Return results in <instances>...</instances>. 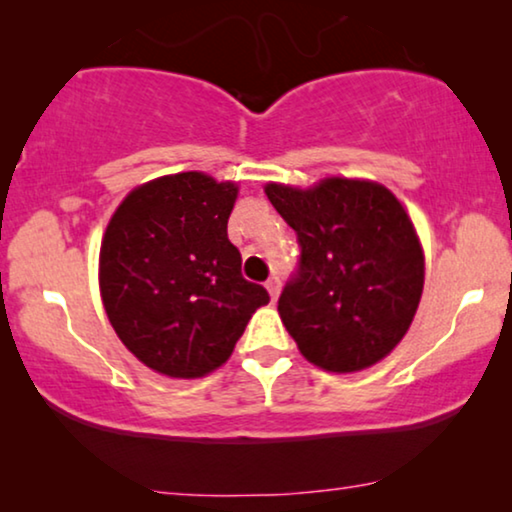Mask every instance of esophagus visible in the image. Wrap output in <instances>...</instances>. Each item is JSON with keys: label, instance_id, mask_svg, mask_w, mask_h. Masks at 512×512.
<instances>
[{"label": "esophagus", "instance_id": "34e87169", "mask_svg": "<svg viewBox=\"0 0 512 512\" xmlns=\"http://www.w3.org/2000/svg\"><path fill=\"white\" fill-rule=\"evenodd\" d=\"M265 289H268L272 300H277L279 298V291H282V284H279L277 277H270L268 282H265Z\"/></svg>", "mask_w": 512, "mask_h": 512}]
</instances>
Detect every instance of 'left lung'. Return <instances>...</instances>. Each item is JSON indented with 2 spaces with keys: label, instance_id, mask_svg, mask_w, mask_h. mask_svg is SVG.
Returning <instances> with one entry per match:
<instances>
[{
  "label": "left lung",
  "instance_id": "obj_1",
  "mask_svg": "<svg viewBox=\"0 0 512 512\" xmlns=\"http://www.w3.org/2000/svg\"><path fill=\"white\" fill-rule=\"evenodd\" d=\"M263 191L300 242V270L277 305L300 354L338 375L375 366L408 333L424 291V249L403 202L347 177Z\"/></svg>",
  "mask_w": 512,
  "mask_h": 512
}]
</instances>
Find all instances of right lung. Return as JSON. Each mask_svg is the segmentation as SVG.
<instances>
[{
    "mask_svg": "<svg viewBox=\"0 0 512 512\" xmlns=\"http://www.w3.org/2000/svg\"><path fill=\"white\" fill-rule=\"evenodd\" d=\"M240 186L205 172L151 179L125 195L100 247V296L118 340L177 380L214 373L268 305L228 240Z\"/></svg>",
    "mask_w": 512,
    "mask_h": 512,
    "instance_id": "obj_1",
    "label": "right lung"
}]
</instances>
